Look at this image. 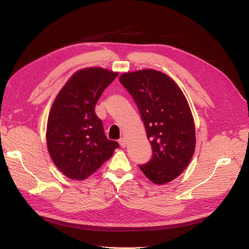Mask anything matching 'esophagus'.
Segmentation results:
<instances>
[{"instance_id": "obj_1", "label": "esophagus", "mask_w": 249, "mask_h": 249, "mask_svg": "<svg viewBox=\"0 0 249 249\" xmlns=\"http://www.w3.org/2000/svg\"><path fill=\"white\" fill-rule=\"evenodd\" d=\"M119 144H120V146H121L122 148H125V147H126V145H127V143H126V139H125V138H120V140H119Z\"/></svg>"}]
</instances>
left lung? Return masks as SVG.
<instances>
[{
	"label": "left lung",
	"instance_id": "obj_1",
	"mask_svg": "<svg viewBox=\"0 0 249 249\" xmlns=\"http://www.w3.org/2000/svg\"><path fill=\"white\" fill-rule=\"evenodd\" d=\"M121 85L137 104L153 149L140 169L156 184L170 182L187 167L195 151V126L188 102L173 80L148 69L122 74Z\"/></svg>",
	"mask_w": 249,
	"mask_h": 249
}]
</instances>
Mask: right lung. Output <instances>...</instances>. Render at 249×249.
Listing matches in <instances>:
<instances>
[{
    "label": "right lung",
    "mask_w": 249,
    "mask_h": 249,
    "mask_svg": "<svg viewBox=\"0 0 249 249\" xmlns=\"http://www.w3.org/2000/svg\"><path fill=\"white\" fill-rule=\"evenodd\" d=\"M117 76L102 68L82 69L53 102L47 122V148L55 165L71 179H86L119 148L117 142L106 138L94 111L103 90Z\"/></svg>",
    "instance_id": "1"
}]
</instances>
